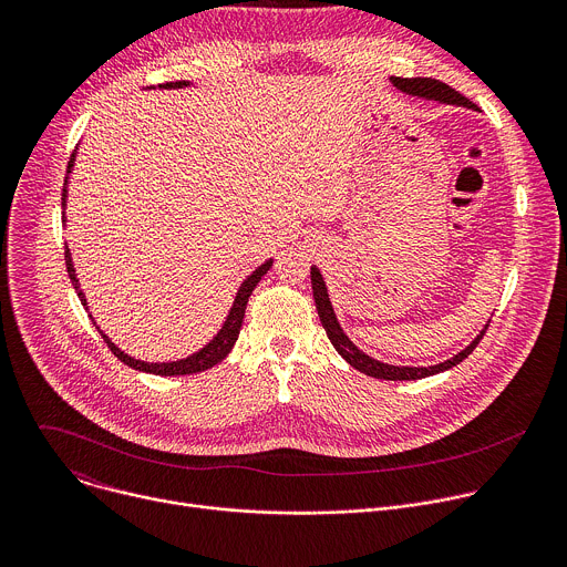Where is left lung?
<instances>
[{
  "mask_svg": "<svg viewBox=\"0 0 567 567\" xmlns=\"http://www.w3.org/2000/svg\"><path fill=\"white\" fill-rule=\"evenodd\" d=\"M390 83L401 90L403 94L409 96H417V99H424V101H437L442 105H457V107H466V110H475V105L464 99L460 92L451 90L449 85L440 83V80L435 78H396L392 75ZM311 289H313V302H316V311L320 316V322L322 328H326L328 332V339L332 341L334 350L352 365L357 368L359 372L368 374V377H374V379H385V381H413V379H424V377H431V374H437V372H444V370H451L453 365H457L460 361H464L473 350L475 346L480 343V339L484 337V330L489 328V320L487 326L482 328V332L462 350L457 352L455 357L442 361V363H435V365H392V363H383V361H377L374 357L365 354L363 350H359L350 337L343 332L341 322L334 313V307H332V300H330V293H328V285L326 280H322V274L320 269L313 265L311 267Z\"/></svg>",
  "mask_w": 567,
  "mask_h": 567,
  "instance_id": "8db88e82",
  "label": "left lung"
}]
</instances>
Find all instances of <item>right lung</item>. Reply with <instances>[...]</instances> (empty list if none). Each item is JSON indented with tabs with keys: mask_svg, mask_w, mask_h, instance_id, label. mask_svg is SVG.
I'll return each instance as SVG.
<instances>
[{
	"mask_svg": "<svg viewBox=\"0 0 567 567\" xmlns=\"http://www.w3.org/2000/svg\"><path fill=\"white\" fill-rule=\"evenodd\" d=\"M190 85H193V83H188V80H177V83L158 85V90H184V87H190ZM150 90H154V87H150ZM75 154H78V147L73 150L71 158H69L66 177H64V188H62V221H64V224H66L64 208H66V193H69V175H71L73 164H75ZM64 262H66L69 278H71V285H73V289H75L80 302L85 305V309H90V307H87V298H85L83 289H80V280H78V276H75V267H73V258H71L69 247H64ZM271 265H274V260L269 258L265 265H260L256 271H251V276L245 278V282L239 285V289H237V293H235V298H233V305H230V309H228V316H226V320H224V326L219 328V332H217L202 350H197L195 354H190V357H186V359L164 361V363H150V361L134 359V357L125 354L116 343H112V339L96 326V320H94V326L99 328L101 337L105 339V343L110 346V350L114 352V357H118L125 365H130V368H134V370H138V372H150V374H158V377H179V374L204 372V370L217 365L221 359H226V354L233 350V346H235V341H237V334H239V330H241V318H245L247 302H249V298H251L256 285H258V282L262 280V276L271 269ZM90 318H92V313H90Z\"/></svg>",
	"mask_w": 567,
	"mask_h": 567,
	"instance_id": "add662e5",
	"label": "right lung"
}]
</instances>
